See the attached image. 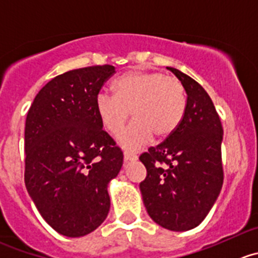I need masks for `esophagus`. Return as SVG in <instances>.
Listing matches in <instances>:
<instances>
[{
	"mask_svg": "<svg viewBox=\"0 0 258 258\" xmlns=\"http://www.w3.org/2000/svg\"><path fill=\"white\" fill-rule=\"evenodd\" d=\"M123 157H124V162H131V161H136L137 160L136 155L130 154V152H124Z\"/></svg>",
	"mask_w": 258,
	"mask_h": 258,
	"instance_id": "34e87169",
	"label": "esophagus"
}]
</instances>
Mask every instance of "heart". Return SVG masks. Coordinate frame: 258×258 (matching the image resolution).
<instances>
[{
    "mask_svg": "<svg viewBox=\"0 0 258 258\" xmlns=\"http://www.w3.org/2000/svg\"><path fill=\"white\" fill-rule=\"evenodd\" d=\"M113 97L99 94L96 112L102 127L118 136L132 113L134 123L119 136L123 149L136 151L155 139L162 141L176 132L186 111L182 84L157 72H127L112 84Z\"/></svg>",
    "mask_w": 258,
    "mask_h": 258,
    "instance_id": "heart-1",
    "label": "heart"
}]
</instances>
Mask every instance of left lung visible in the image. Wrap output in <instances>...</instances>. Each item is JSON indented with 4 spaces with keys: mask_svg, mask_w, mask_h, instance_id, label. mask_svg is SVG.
Wrapping results in <instances>:
<instances>
[{
    "mask_svg": "<svg viewBox=\"0 0 258 258\" xmlns=\"http://www.w3.org/2000/svg\"><path fill=\"white\" fill-rule=\"evenodd\" d=\"M186 93V111L169 139L140 156L147 175L140 182L152 221L184 232L204 221L223 185V128L211 97L189 76L167 67Z\"/></svg>",
    "mask_w": 258,
    "mask_h": 258,
    "instance_id": "8db88e82",
    "label": "left lung"
}]
</instances>
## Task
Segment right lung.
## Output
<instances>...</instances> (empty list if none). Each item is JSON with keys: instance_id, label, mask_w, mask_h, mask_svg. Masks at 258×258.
Segmentation results:
<instances>
[{"instance_id": "add662e5", "label": "right lung", "mask_w": 258, "mask_h": 258, "mask_svg": "<svg viewBox=\"0 0 258 258\" xmlns=\"http://www.w3.org/2000/svg\"><path fill=\"white\" fill-rule=\"evenodd\" d=\"M114 67L74 69L52 78L35 97L25 124V185L57 233L83 237L111 207L109 181L123 154L103 131L96 99Z\"/></svg>"}]
</instances>
